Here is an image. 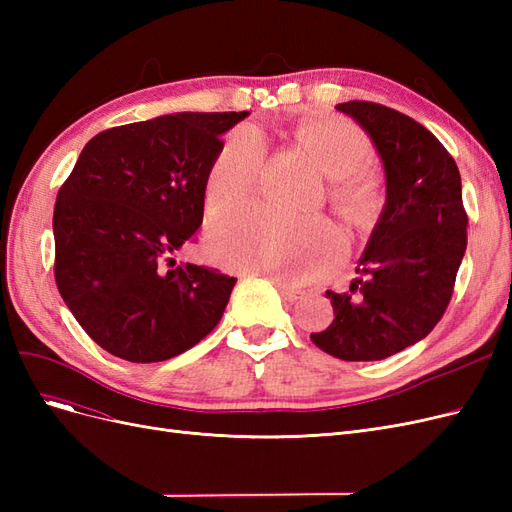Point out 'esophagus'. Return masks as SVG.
Returning a JSON list of instances; mask_svg holds the SVG:
<instances>
[{
	"instance_id": "esophagus-1",
	"label": "esophagus",
	"mask_w": 512,
	"mask_h": 512,
	"mask_svg": "<svg viewBox=\"0 0 512 512\" xmlns=\"http://www.w3.org/2000/svg\"><path fill=\"white\" fill-rule=\"evenodd\" d=\"M277 288H280V294L284 297V301H288V303H297L305 297V290H301V288H294V286H288V284H282V282H277Z\"/></svg>"
}]
</instances>
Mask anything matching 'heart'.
Listing matches in <instances>:
<instances>
[{
    "label": "heart",
    "mask_w": 512,
    "mask_h": 512,
    "mask_svg": "<svg viewBox=\"0 0 512 512\" xmlns=\"http://www.w3.org/2000/svg\"><path fill=\"white\" fill-rule=\"evenodd\" d=\"M305 147L322 173L333 179V196L346 211L359 213L374 196L371 181L359 168L371 156V143L354 123L337 117L305 121L297 128ZM265 134L254 126L232 130L207 170V209L232 211L256 196L265 168ZM344 250L339 230L324 222L280 220L262 211H247L213 222L207 235V254L228 269L277 277H307L329 267Z\"/></svg>",
    "instance_id": "1"
}]
</instances>
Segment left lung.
Segmentation results:
<instances>
[{
  "label": "left lung",
  "mask_w": 512,
  "mask_h": 512,
  "mask_svg": "<svg viewBox=\"0 0 512 512\" xmlns=\"http://www.w3.org/2000/svg\"><path fill=\"white\" fill-rule=\"evenodd\" d=\"M374 143L386 183L350 292L327 290L333 322L312 342L342 361H382L425 339L451 301L468 245L455 160L425 126L376 102L335 106Z\"/></svg>",
  "instance_id": "left-lung-1"
}]
</instances>
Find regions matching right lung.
<instances>
[{"label":"right lung","mask_w":512,"mask_h":512,"mask_svg":"<svg viewBox=\"0 0 512 512\" xmlns=\"http://www.w3.org/2000/svg\"><path fill=\"white\" fill-rule=\"evenodd\" d=\"M247 115H160L104 130L83 147L55 203V282L106 352L166 361L220 322L235 277L190 262L166 271L164 262L203 224L220 136Z\"/></svg>","instance_id":"obj_1"}]
</instances>
